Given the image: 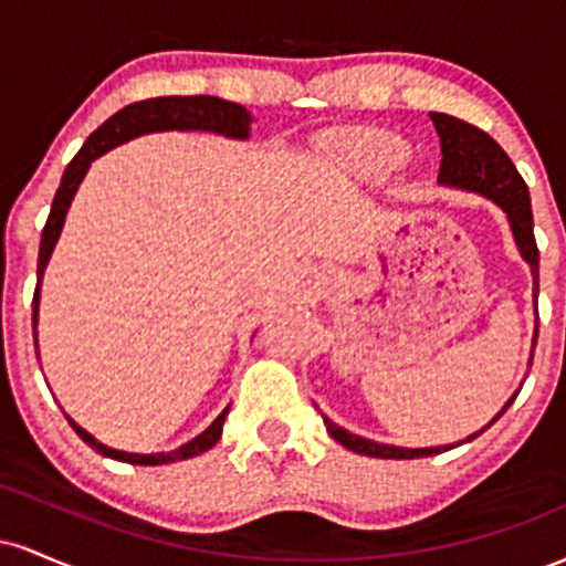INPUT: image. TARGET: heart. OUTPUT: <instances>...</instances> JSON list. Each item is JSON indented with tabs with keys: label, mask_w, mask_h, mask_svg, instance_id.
Here are the masks:
<instances>
[{
	"label": "heart",
	"mask_w": 566,
	"mask_h": 566,
	"mask_svg": "<svg viewBox=\"0 0 566 566\" xmlns=\"http://www.w3.org/2000/svg\"><path fill=\"white\" fill-rule=\"evenodd\" d=\"M335 161L343 170L365 180H386L405 165L409 146L386 129H354L333 146Z\"/></svg>",
	"instance_id": "b5f03b06"
}]
</instances>
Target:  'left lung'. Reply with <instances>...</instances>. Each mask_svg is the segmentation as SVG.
Wrapping results in <instances>:
<instances>
[{"mask_svg":"<svg viewBox=\"0 0 566 566\" xmlns=\"http://www.w3.org/2000/svg\"><path fill=\"white\" fill-rule=\"evenodd\" d=\"M433 127H437L439 140H441V167H439V184L447 188H460V191H473L479 197L490 199L492 205H497L500 210L509 218L513 242H516L518 255L524 258L532 271V297H537V271H541V255H537L535 244V231H532V207H530V191L527 184L522 180V175L516 172L509 154L497 146L484 129L469 125L463 119H454L450 114H431ZM537 343V327L535 337H532V346ZM530 367H532V354H530ZM522 391V388H518ZM516 391V394H518ZM516 394L505 401L503 409L490 420L484 428H490L500 415L505 412L516 399ZM324 418V415H322ZM327 433L337 444H343L346 450L356 454H367V458H388V460H412V458H431V454L447 452L452 447L465 444V441L476 439L479 433H471L463 441H454V444L444 447H396V444H380V441L356 437V433L346 431V428L335 426L333 420L324 418Z\"/></svg>","mask_w":566,"mask_h":566,"instance_id":"obj_1","label":"left lung"}]
</instances>
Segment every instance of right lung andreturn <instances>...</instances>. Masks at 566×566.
Returning <instances> with one entry per match:
<instances>
[{
  "instance_id": "add662e5",
  "label": "right lung",
  "mask_w": 566,
  "mask_h": 566,
  "mask_svg": "<svg viewBox=\"0 0 566 566\" xmlns=\"http://www.w3.org/2000/svg\"><path fill=\"white\" fill-rule=\"evenodd\" d=\"M165 129H180V133H212V135H223V138H233V140H247L250 138L252 129V114L247 112L244 106L239 103L223 101V97H212V95H167V97H151V101H140V103H129V106L116 112L114 116H108L101 127L90 135L87 143L80 148L74 159L69 161L66 172H63L61 186H57L53 207H50V218L44 223L42 231V242H39V261H36V292H34V329L39 322V290H42V279H44V269H48L50 258H53V250L61 239L63 223H66V212L74 201V193L80 191V184L87 175L90 165L97 157H103L112 148L122 146V143L140 138V135H151V133H165ZM36 337V335H34ZM36 359H39V346H36ZM231 405L212 420L199 437H193L186 444H180L178 450L170 452H125V450H114V447H106L103 441H97L93 433H87L80 423L69 418L71 428L80 433V439L84 444L93 447L95 452H101L103 458L119 460V463H133V465H165V463H175V460H188L197 458V454L212 450L218 444L220 433H223V423L226 415H229Z\"/></svg>"
}]
</instances>
